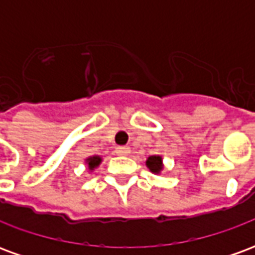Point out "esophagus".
Instances as JSON below:
<instances>
[{"label": "esophagus", "mask_w": 255, "mask_h": 255, "mask_svg": "<svg viewBox=\"0 0 255 255\" xmlns=\"http://www.w3.org/2000/svg\"><path fill=\"white\" fill-rule=\"evenodd\" d=\"M129 147L128 146H119V147H116V154L117 155H127L129 154Z\"/></svg>", "instance_id": "esophagus-1"}]
</instances>
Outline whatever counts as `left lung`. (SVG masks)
Masks as SVG:
<instances>
[{"label": "left lung", "mask_w": 255, "mask_h": 255, "mask_svg": "<svg viewBox=\"0 0 255 255\" xmlns=\"http://www.w3.org/2000/svg\"><path fill=\"white\" fill-rule=\"evenodd\" d=\"M146 165L153 173L158 175L162 171V158L160 155H150L149 158L146 160Z\"/></svg>", "instance_id": "1"}]
</instances>
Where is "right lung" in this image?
<instances>
[{
	"label": "right lung",
	"instance_id": "add662e5",
	"mask_svg": "<svg viewBox=\"0 0 255 255\" xmlns=\"http://www.w3.org/2000/svg\"><path fill=\"white\" fill-rule=\"evenodd\" d=\"M101 161H102V158H101V157H98V155H94V157H90V158H87V160H86V162H87V165H89L90 171H94V168H97V166L100 165Z\"/></svg>",
	"mask_w": 255,
	"mask_h": 255
}]
</instances>
